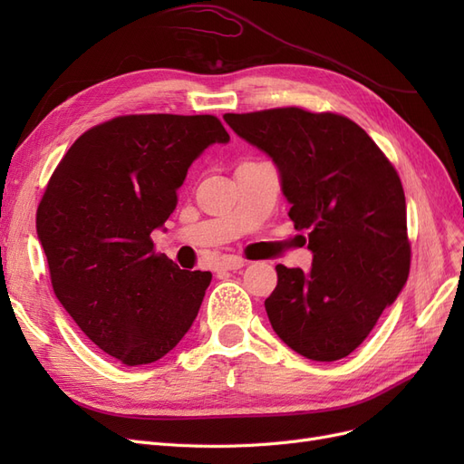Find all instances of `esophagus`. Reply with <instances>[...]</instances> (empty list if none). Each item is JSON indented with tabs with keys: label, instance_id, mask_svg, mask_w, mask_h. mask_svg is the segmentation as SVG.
Listing matches in <instances>:
<instances>
[{
	"label": "esophagus",
	"instance_id": "34e87169",
	"mask_svg": "<svg viewBox=\"0 0 464 464\" xmlns=\"http://www.w3.org/2000/svg\"><path fill=\"white\" fill-rule=\"evenodd\" d=\"M246 265H247V261L242 259V257H237V256H224V257L220 259V263H218V269H220V271H237V269H242V266H246Z\"/></svg>",
	"mask_w": 464,
	"mask_h": 464
}]
</instances>
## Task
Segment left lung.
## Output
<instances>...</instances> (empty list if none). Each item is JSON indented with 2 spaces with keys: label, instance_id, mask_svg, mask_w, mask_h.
Listing matches in <instances>:
<instances>
[{
  "label": "left lung",
  "instance_id": "1",
  "mask_svg": "<svg viewBox=\"0 0 464 464\" xmlns=\"http://www.w3.org/2000/svg\"><path fill=\"white\" fill-rule=\"evenodd\" d=\"M224 121L273 160L288 217L314 254L307 273L276 265L278 285L265 300L273 331L310 360L348 356L409 278L395 168L360 125L329 111L275 108Z\"/></svg>",
  "mask_w": 464,
  "mask_h": 464
}]
</instances>
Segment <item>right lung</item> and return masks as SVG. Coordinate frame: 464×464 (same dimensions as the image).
<instances>
[{"instance_id":"add662e5","label":"right lung","mask_w":464,"mask_h":464,"mask_svg":"<svg viewBox=\"0 0 464 464\" xmlns=\"http://www.w3.org/2000/svg\"><path fill=\"white\" fill-rule=\"evenodd\" d=\"M230 135L215 116H120L82 133L36 213L55 296L89 339L125 366L157 362L199 314L208 271L154 251L189 166Z\"/></svg>"}]
</instances>
